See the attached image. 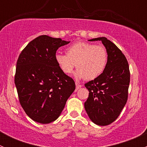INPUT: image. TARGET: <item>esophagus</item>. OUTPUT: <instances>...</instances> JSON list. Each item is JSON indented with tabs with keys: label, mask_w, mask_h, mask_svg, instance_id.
<instances>
[{
	"label": "esophagus",
	"mask_w": 147,
	"mask_h": 147,
	"mask_svg": "<svg viewBox=\"0 0 147 147\" xmlns=\"http://www.w3.org/2000/svg\"><path fill=\"white\" fill-rule=\"evenodd\" d=\"M75 84H76V90H78V89L81 88V87H82V85H81V84H78V82L75 83Z\"/></svg>",
	"instance_id": "1"
}]
</instances>
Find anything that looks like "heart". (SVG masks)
Listing matches in <instances>:
<instances>
[{
    "mask_svg": "<svg viewBox=\"0 0 147 147\" xmlns=\"http://www.w3.org/2000/svg\"><path fill=\"white\" fill-rule=\"evenodd\" d=\"M55 61L65 74H70L76 67L77 78L91 80L98 78L107 63V53L103 46L80 42L67 49V55L57 54Z\"/></svg>",
    "mask_w": 147,
    "mask_h": 147,
    "instance_id": "b5f03b06",
    "label": "heart"
}]
</instances>
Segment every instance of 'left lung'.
I'll return each mask as SVG.
<instances>
[{
  "label": "left lung",
  "mask_w": 147,
  "mask_h": 147,
  "mask_svg": "<svg viewBox=\"0 0 147 147\" xmlns=\"http://www.w3.org/2000/svg\"><path fill=\"white\" fill-rule=\"evenodd\" d=\"M97 40L106 48L107 63L98 78L84 84L89 90L84 109L92 122L106 126L117 119L127 103L130 72L127 58L113 42L105 37L89 40Z\"/></svg>",
  "instance_id": "obj_1"
}]
</instances>
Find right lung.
<instances>
[{"label": "right lung", "instance_id": "right-lung-1", "mask_svg": "<svg viewBox=\"0 0 147 147\" xmlns=\"http://www.w3.org/2000/svg\"><path fill=\"white\" fill-rule=\"evenodd\" d=\"M69 42L40 35L30 42L19 55L15 84L20 105L33 121L48 124L57 119L75 91L74 80L55 61L57 49Z\"/></svg>", "mask_w": 147, "mask_h": 147}]
</instances>
